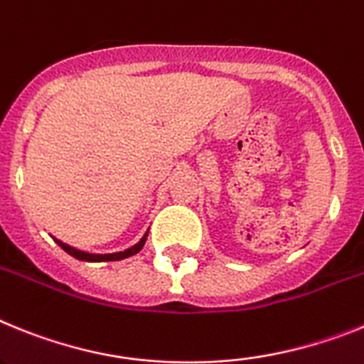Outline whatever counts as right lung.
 Wrapping results in <instances>:
<instances>
[{"label":"right lung","instance_id":"obj_1","mask_svg":"<svg viewBox=\"0 0 364 364\" xmlns=\"http://www.w3.org/2000/svg\"><path fill=\"white\" fill-rule=\"evenodd\" d=\"M146 235L143 236V238L139 240V243H135L134 247L126 249V251H121V252H113V255H91V252H84V251H78V249L71 247V245H68V243L60 242V240L55 238V242L58 243L60 247L64 249L68 255H71L73 258H77V260H84V262H115V260H122V258H128V257H134V255H137L141 249H143L144 242H146Z\"/></svg>","mask_w":364,"mask_h":364}]
</instances>
